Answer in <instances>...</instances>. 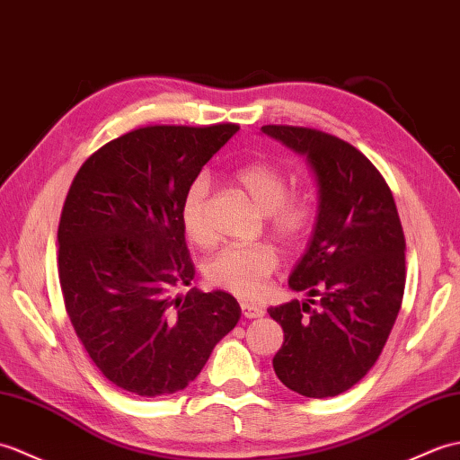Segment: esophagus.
<instances>
[{"instance_id": "esophagus-1", "label": "esophagus", "mask_w": 460, "mask_h": 460, "mask_svg": "<svg viewBox=\"0 0 460 460\" xmlns=\"http://www.w3.org/2000/svg\"><path fill=\"white\" fill-rule=\"evenodd\" d=\"M242 314L246 316V319H260V316H263V307L261 305H253V303H242Z\"/></svg>"}]
</instances>
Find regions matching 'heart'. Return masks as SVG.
<instances>
[{
    "label": "heart",
    "instance_id": "obj_1",
    "mask_svg": "<svg viewBox=\"0 0 460 460\" xmlns=\"http://www.w3.org/2000/svg\"><path fill=\"white\" fill-rule=\"evenodd\" d=\"M238 185L248 192L253 204L268 214L270 230L285 243L299 242L313 224V202L307 195H289L285 172L271 163L252 161L234 172ZM208 181L192 179L181 199L179 218L185 236L197 246H208L212 232L207 220ZM278 268V253L268 243L224 248L204 265V278L214 288L242 299H258L268 288V279Z\"/></svg>",
    "mask_w": 460,
    "mask_h": 460
}]
</instances>
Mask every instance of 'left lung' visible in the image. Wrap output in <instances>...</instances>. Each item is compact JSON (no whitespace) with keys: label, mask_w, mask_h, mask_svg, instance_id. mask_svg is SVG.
Listing matches in <instances>:
<instances>
[{"label":"left lung","mask_w":460,"mask_h":460,"mask_svg":"<svg viewBox=\"0 0 460 460\" xmlns=\"http://www.w3.org/2000/svg\"><path fill=\"white\" fill-rule=\"evenodd\" d=\"M261 131L307 157L319 197L289 288L321 299L268 309L285 336L273 370L305 397H332L370 372L394 329L405 288L402 222L380 171L350 144L311 128Z\"/></svg>","instance_id":"obj_1"}]
</instances>
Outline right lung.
<instances>
[{
	"label": "right lung",
	"mask_w": 460,
	"mask_h": 460,
	"mask_svg": "<svg viewBox=\"0 0 460 460\" xmlns=\"http://www.w3.org/2000/svg\"><path fill=\"white\" fill-rule=\"evenodd\" d=\"M236 124L147 126L90 155L58 224V279L88 356L141 397L185 390L240 321L226 291L189 288L195 265L181 226L189 182Z\"/></svg>",
	"instance_id": "1"
}]
</instances>
